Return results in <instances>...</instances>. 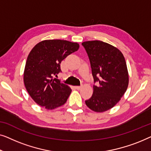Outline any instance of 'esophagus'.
I'll return each instance as SVG.
<instances>
[{
	"label": "esophagus",
	"instance_id": "esophagus-1",
	"mask_svg": "<svg viewBox=\"0 0 151 151\" xmlns=\"http://www.w3.org/2000/svg\"><path fill=\"white\" fill-rule=\"evenodd\" d=\"M81 88H82V86H75V88L76 89V90H80Z\"/></svg>",
	"mask_w": 151,
	"mask_h": 151
}]
</instances>
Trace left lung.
<instances>
[{
	"label": "left lung",
	"mask_w": 151,
	"mask_h": 151,
	"mask_svg": "<svg viewBox=\"0 0 151 151\" xmlns=\"http://www.w3.org/2000/svg\"><path fill=\"white\" fill-rule=\"evenodd\" d=\"M90 59L94 83L92 97L86 104L92 111H107L117 104L127 91L129 74L122 52L99 40L82 43Z\"/></svg>",
	"instance_id": "1"
}]
</instances>
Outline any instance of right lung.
<instances>
[{
    "mask_svg": "<svg viewBox=\"0 0 151 151\" xmlns=\"http://www.w3.org/2000/svg\"><path fill=\"white\" fill-rule=\"evenodd\" d=\"M78 48L76 42L48 40L39 42L31 50L25 65L24 83L36 103L46 109L65 103L72 90L53 76L61 72L62 60Z\"/></svg>",
    "mask_w": 151,
    "mask_h": 151,
    "instance_id": "obj_1",
    "label": "right lung"
}]
</instances>
